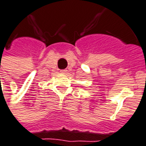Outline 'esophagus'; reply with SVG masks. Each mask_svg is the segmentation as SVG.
Masks as SVG:
<instances>
[{
	"label": "esophagus",
	"instance_id": "esophagus-1",
	"mask_svg": "<svg viewBox=\"0 0 146 146\" xmlns=\"http://www.w3.org/2000/svg\"><path fill=\"white\" fill-rule=\"evenodd\" d=\"M67 70H66V69H65V70H60V72H61V73H62V74H66V73H67Z\"/></svg>",
	"mask_w": 146,
	"mask_h": 146
}]
</instances>
